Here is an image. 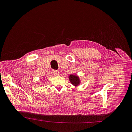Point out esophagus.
<instances>
[{"label":"esophagus","instance_id":"obj_1","mask_svg":"<svg viewBox=\"0 0 132 132\" xmlns=\"http://www.w3.org/2000/svg\"><path fill=\"white\" fill-rule=\"evenodd\" d=\"M52 73H53V74H54V76H57L59 75V72L58 70H52Z\"/></svg>","mask_w":132,"mask_h":132}]
</instances>
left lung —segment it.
<instances>
[{
    "label": "left lung",
    "mask_w": 132,
    "mask_h": 132,
    "mask_svg": "<svg viewBox=\"0 0 132 132\" xmlns=\"http://www.w3.org/2000/svg\"><path fill=\"white\" fill-rule=\"evenodd\" d=\"M69 79L71 84L75 87H77L80 85L81 80L78 76L75 75V74H70L69 76Z\"/></svg>",
    "instance_id": "obj_1"
}]
</instances>
